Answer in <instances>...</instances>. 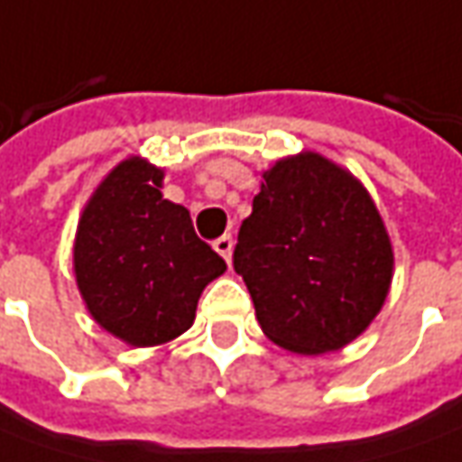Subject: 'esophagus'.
Instances as JSON below:
<instances>
[{"label":"esophagus","mask_w":462,"mask_h":462,"mask_svg":"<svg viewBox=\"0 0 462 462\" xmlns=\"http://www.w3.org/2000/svg\"><path fill=\"white\" fill-rule=\"evenodd\" d=\"M215 250H217L219 255L230 263V257H232V237L230 235H222V237H217V240H215Z\"/></svg>","instance_id":"1"}]
</instances>
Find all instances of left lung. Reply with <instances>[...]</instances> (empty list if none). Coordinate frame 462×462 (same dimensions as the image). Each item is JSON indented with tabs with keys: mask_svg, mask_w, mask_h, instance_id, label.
Listing matches in <instances>:
<instances>
[{
	"mask_svg": "<svg viewBox=\"0 0 462 462\" xmlns=\"http://www.w3.org/2000/svg\"><path fill=\"white\" fill-rule=\"evenodd\" d=\"M232 265L265 337L293 354H326L374 321L394 253L362 181L303 152L263 174Z\"/></svg>",
	"mask_w": 462,
	"mask_h": 462,
	"instance_id": "obj_1",
	"label": "left lung"
}]
</instances>
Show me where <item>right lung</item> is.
Instances as JSON below:
<instances>
[{
  "instance_id": "1",
  "label": "right lung",
  "mask_w": 462,
  "mask_h": 462,
  "mask_svg": "<svg viewBox=\"0 0 462 462\" xmlns=\"http://www.w3.org/2000/svg\"><path fill=\"white\" fill-rule=\"evenodd\" d=\"M164 171L131 156L88 199L75 281L96 321L131 346H159L194 323L205 285L227 271L197 237L187 207L162 197Z\"/></svg>"
}]
</instances>
